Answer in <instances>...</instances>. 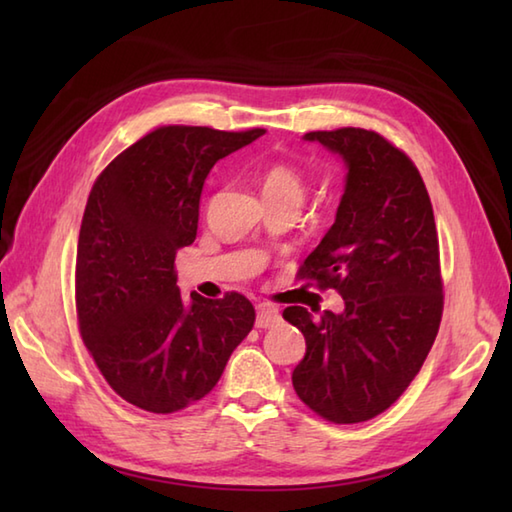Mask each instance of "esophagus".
Returning <instances> with one entry per match:
<instances>
[{"label":"esophagus","instance_id":"obj_1","mask_svg":"<svg viewBox=\"0 0 512 512\" xmlns=\"http://www.w3.org/2000/svg\"><path fill=\"white\" fill-rule=\"evenodd\" d=\"M279 310L275 306H268V303H259L257 306V319L255 325L259 330L262 328H273V325L279 323Z\"/></svg>","mask_w":512,"mask_h":512}]
</instances>
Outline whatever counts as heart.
<instances>
[{"mask_svg":"<svg viewBox=\"0 0 512 512\" xmlns=\"http://www.w3.org/2000/svg\"><path fill=\"white\" fill-rule=\"evenodd\" d=\"M308 180L303 171L286 165V162H275L262 173V195L264 200H295L301 204L306 195Z\"/></svg>","mask_w":512,"mask_h":512,"instance_id":"b5f03b06","label":"heart"}]
</instances>
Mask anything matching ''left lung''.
Listing matches in <instances>:
<instances>
[{
	"instance_id": "left-lung-1",
	"label": "left lung",
	"mask_w": 512,
	"mask_h": 512,
	"mask_svg": "<svg viewBox=\"0 0 512 512\" xmlns=\"http://www.w3.org/2000/svg\"><path fill=\"white\" fill-rule=\"evenodd\" d=\"M303 140L341 158L345 187L334 224L299 277L334 288L345 308L319 319L303 306L284 310L306 336L292 385L321 418L354 424L394 405L436 341L442 317L436 220L418 169L383 136L343 127Z\"/></svg>"
}]
</instances>
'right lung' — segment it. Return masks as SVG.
Segmentation results:
<instances>
[{
    "label": "right lung",
    "instance_id": "right-lung-1",
    "mask_svg": "<svg viewBox=\"0 0 512 512\" xmlns=\"http://www.w3.org/2000/svg\"><path fill=\"white\" fill-rule=\"evenodd\" d=\"M262 134L160 127L94 182L76 248V312L101 374L140 409L173 413L204 398L253 330V303L237 292L184 301L173 262L198 233L215 162Z\"/></svg>",
    "mask_w": 512,
    "mask_h": 512
}]
</instances>
